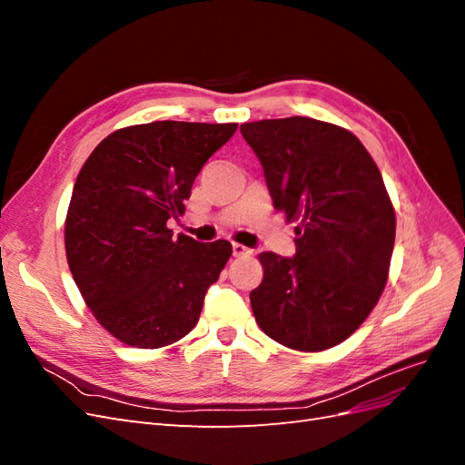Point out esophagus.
<instances>
[{"instance_id":"1","label":"esophagus","mask_w":465,"mask_h":465,"mask_svg":"<svg viewBox=\"0 0 465 465\" xmlns=\"http://www.w3.org/2000/svg\"><path fill=\"white\" fill-rule=\"evenodd\" d=\"M232 254H234L236 258L246 256V254H250V248H246L244 244H238V242H234V244H232Z\"/></svg>"}]
</instances>
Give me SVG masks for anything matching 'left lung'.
<instances>
[{"label":"left lung","instance_id":"left-lung-1","mask_svg":"<svg viewBox=\"0 0 465 465\" xmlns=\"http://www.w3.org/2000/svg\"><path fill=\"white\" fill-rule=\"evenodd\" d=\"M262 163L275 209L299 221L292 258L262 252L250 292L258 326L277 343L323 351L345 341L382 294L396 213L359 139L328 122L292 116L241 125Z\"/></svg>","mask_w":465,"mask_h":465}]
</instances>
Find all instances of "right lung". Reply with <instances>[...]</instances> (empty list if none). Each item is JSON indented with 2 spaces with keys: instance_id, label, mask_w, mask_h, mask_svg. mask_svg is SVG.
Masks as SVG:
<instances>
[{
  "instance_id": "add662e5",
  "label": "right lung",
  "mask_w": 465,
  "mask_h": 465,
  "mask_svg": "<svg viewBox=\"0 0 465 465\" xmlns=\"http://www.w3.org/2000/svg\"><path fill=\"white\" fill-rule=\"evenodd\" d=\"M238 124L151 122L104 137L83 164L65 219V254L101 326L159 349L200 320L207 289L232 254L166 227L184 213L202 166Z\"/></svg>"
}]
</instances>
